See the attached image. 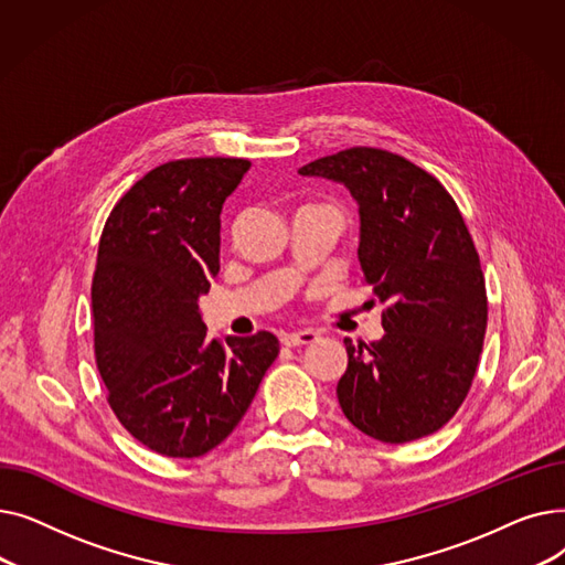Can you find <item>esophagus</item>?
Returning <instances> with one entry per match:
<instances>
[{
	"label": "esophagus",
	"instance_id": "1",
	"mask_svg": "<svg viewBox=\"0 0 565 565\" xmlns=\"http://www.w3.org/2000/svg\"><path fill=\"white\" fill-rule=\"evenodd\" d=\"M318 341V334L313 330H300V332H288L281 337V343L288 345V348H295V345H311Z\"/></svg>",
	"mask_w": 565,
	"mask_h": 565
}]
</instances>
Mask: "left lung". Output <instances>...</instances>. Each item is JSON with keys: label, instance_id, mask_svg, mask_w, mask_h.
<instances>
[{"label": "left lung", "instance_id": "left-lung-1", "mask_svg": "<svg viewBox=\"0 0 565 565\" xmlns=\"http://www.w3.org/2000/svg\"><path fill=\"white\" fill-rule=\"evenodd\" d=\"M302 175L343 183L360 205V263L384 337L354 345L337 396L364 435L403 444L439 430L477 375L488 328L479 252L435 175L371 146L313 160Z\"/></svg>", "mask_w": 565, "mask_h": 565}]
</instances>
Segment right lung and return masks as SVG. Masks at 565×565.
Instances as JSON below:
<instances>
[{"instance_id":"obj_1","label":"right lung","mask_w":565,"mask_h":565,"mask_svg":"<svg viewBox=\"0 0 565 565\" xmlns=\"http://www.w3.org/2000/svg\"><path fill=\"white\" fill-rule=\"evenodd\" d=\"M252 162L160 164L118 199L92 284L94 348L124 428L167 458L213 451L241 424L279 354L270 332L207 337L199 295L220 273V213Z\"/></svg>"}]
</instances>
